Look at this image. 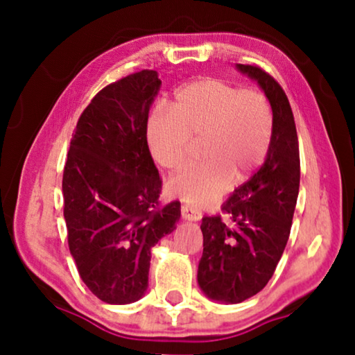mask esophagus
Wrapping results in <instances>:
<instances>
[{"mask_svg": "<svg viewBox=\"0 0 355 355\" xmlns=\"http://www.w3.org/2000/svg\"><path fill=\"white\" fill-rule=\"evenodd\" d=\"M181 215L186 221H198L202 218V213L191 205H182Z\"/></svg>", "mask_w": 355, "mask_h": 355, "instance_id": "esophagus-1", "label": "esophagus"}]
</instances>
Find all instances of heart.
I'll return each mask as SVG.
<instances>
[{"label": "heart", "mask_w": 355, "mask_h": 355, "mask_svg": "<svg viewBox=\"0 0 355 355\" xmlns=\"http://www.w3.org/2000/svg\"><path fill=\"white\" fill-rule=\"evenodd\" d=\"M191 137L200 139L192 164L168 182L171 197L203 207L244 182L263 163L273 137V111L259 92L218 79L192 82L174 95L171 110L159 106L147 124L150 155L169 171L186 163Z\"/></svg>", "instance_id": "heart-1"}]
</instances>
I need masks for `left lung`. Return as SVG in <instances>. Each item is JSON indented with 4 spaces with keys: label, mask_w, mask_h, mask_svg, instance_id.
Masks as SVG:
<instances>
[{
    "label": "left lung",
    "mask_w": 355,
    "mask_h": 355,
    "mask_svg": "<svg viewBox=\"0 0 355 355\" xmlns=\"http://www.w3.org/2000/svg\"><path fill=\"white\" fill-rule=\"evenodd\" d=\"M257 82L273 111V137L265 162L223 203L230 221L202 218L203 254L197 283L210 300L239 304L260 293L288 244L300 182L299 142L284 90L257 66L236 64Z\"/></svg>",
    "instance_id": "8db88e82"
}]
</instances>
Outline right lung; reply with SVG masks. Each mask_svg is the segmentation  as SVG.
Returning a JSON list of instances; mask_svg holds the SVG:
<instances>
[{"instance_id": "1", "label": "right lung", "mask_w": 355, "mask_h": 355, "mask_svg": "<svg viewBox=\"0 0 355 355\" xmlns=\"http://www.w3.org/2000/svg\"><path fill=\"white\" fill-rule=\"evenodd\" d=\"M162 80L140 71L98 92L84 110L62 174L72 259L100 300L125 305L148 288L152 249L176 230L181 203L158 208L162 179L147 145Z\"/></svg>"}]
</instances>
